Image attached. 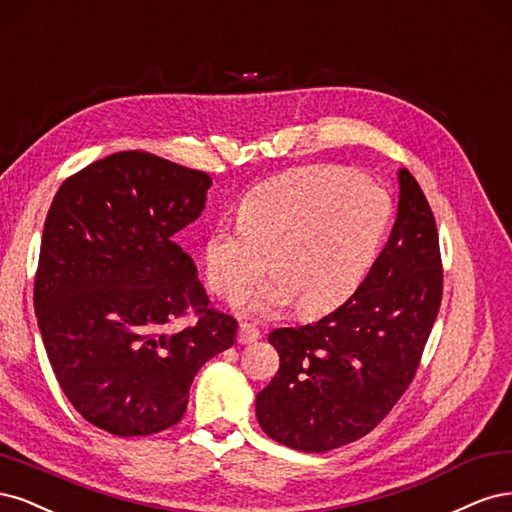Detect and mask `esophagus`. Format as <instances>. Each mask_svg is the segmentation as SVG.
Returning a JSON list of instances; mask_svg holds the SVG:
<instances>
[{"label":"esophagus","mask_w":512,"mask_h":512,"mask_svg":"<svg viewBox=\"0 0 512 512\" xmlns=\"http://www.w3.org/2000/svg\"><path fill=\"white\" fill-rule=\"evenodd\" d=\"M261 338V332L257 327H253V325H249V323H242L240 327H238V342L240 344H251V342H255V340H259Z\"/></svg>","instance_id":"obj_1"}]
</instances>
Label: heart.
I'll return each instance as SVG.
<instances>
[{"mask_svg":"<svg viewBox=\"0 0 512 512\" xmlns=\"http://www.w3.org/2000/svg\"><path fill=\"white\" fill-rule=\"evenodd\" d=\"M391 219L389 195L355 170L310 166L278 176L244 197L240 225L206 240L210 289L236 304L257 280L276 276L251 302L274 312L295 300L304 315L344 300L364 278Z\"/></svg>","mask_w":512,"mask_h":512,"instance_id":"obj_1","label":"heart"}]
</instances>
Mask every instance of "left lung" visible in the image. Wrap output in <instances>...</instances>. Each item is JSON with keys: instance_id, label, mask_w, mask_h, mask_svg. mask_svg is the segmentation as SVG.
Listing matches in <instances>:
<instances>
[{"instance_id": "left-lung-1", "label": "left lung", "mask_w": 512, "mask_h": 512, "mask_svg": "<svg viewBox=\"0 0 512 512\" xmlns=\"http://www.w3.org/2000/svg\"><path fill=\"white\" fill-rule=\"evenodd\" d=\"M440 300L434 212L415 176L400 170L398 219L355 293L317 323L270 334L280 368L257 393L261 430L304 453L372 432L415 378Z\"/></svg>"}]
</instances>
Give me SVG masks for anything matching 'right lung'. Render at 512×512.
<instances>
[{
	"instance_id": "add662e5",
	"label": "right lung",
	"mask_w": 512,
	"mask_h": 512,
	"mask_svg": "<svg viewBox=\"0 0 512 512\" xmlns=\"http://www.w3.org/2000/svg\"><path fill=\"white\" fill-rule=\"evenodd\" d=\"M212 178L121 151L63 180L46 214L34 283L38 327L72 406L114 436H151L183 419L195 374L234 344L176 244ZM187 314L196 323L169 325Z\"/></svg>"
}]
</instances>
